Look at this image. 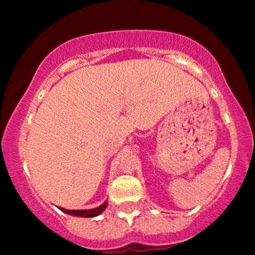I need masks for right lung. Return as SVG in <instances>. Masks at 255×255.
Wrapping results in <instances>:
<instances>
[{"mask_svg": "<svg viewBox=\"0 0 255 255\" xmlns=\"http://www.w3.org/2000/svg\"><path fill=\"white\" fill-rule=\"evenodd\" d=\"M108 203H103L96 209H90V210H66L64 208H59L61 211L66 212V214L72 215V216H79V217H95L99 216L101 212L104 211V209L107 208Z\"/></svg>", "mask_w": 255, "mask_h": 255, "instance_id": "right-lung-1", "label": "right lung"}]
</instances>
